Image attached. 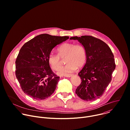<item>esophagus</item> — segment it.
I'll return each mask as SVG.
<instances>
[{"label":"esophagus","mask_w":130,"mask_h":130,"mask_svg":"<svg viewBox=\"0 0 130 130\" xmlns=\"http://www.w3.org/2000/svg\"><path fill=\"white\" fill-rule=\"evenodd\" d=\"M72 75H73V74H66V75H65L64 76L67 77H70L72 76Z\"/></svg>","instance_id":"34e87169"}]
</instances>
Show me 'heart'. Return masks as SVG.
Returning a JSON list of instances; mask_svg holds the SVG:
<instances>
[{
    "mask_svg": "<svg viewBox=\"0 0 130 130\" xmlns=\"http://www.w3.org/2000/svg\"><path fill=\"white\" fill-rule=\"evenodd\" d=\"M58 55L51 54L48 57V61L52 68L58 70L62 66L60 58H65L66 65L61 68L58 73L66 75L75 70L77 67L83 66L86 60V53L84 47L79 44L65 43L58 48Z\"/></svg>",
    "mask_w": 130,
    "mask_h": 130,
    "instance_id": "1",
    "label": "heart"
}]
</instances>
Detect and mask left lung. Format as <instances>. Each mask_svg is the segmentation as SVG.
I'll return each instance as SVG.
<instances>
[{
    "label": "left lung",
    "instance_id": "left-lung-1",
    "mask_svg": "<svg viewBox=\"0 0 130 130\" xmlns=\"http://www.w3.org/2000/svg\"><path fill=\"white\" fill-rule=\"evenodd\" d=\"M70 39L78 40L86 53V64L78 73L82 82L75 93L86 101L96 100L102 96L111 81L116 67L114 55L106 43L91 36Z\"/></svg>",
    "mask_w": 130,
    "mask_h": 130
}]
</instances>
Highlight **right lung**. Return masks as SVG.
<instances>
[{
	"label": "right lung",
	"instance_id": "add662e5",
	"mask_svg": "<svg viewBox=\"0 0 130 130\" xmlns=\"http://www.w3.org/2000/svg\"><path fill=\"white\" fill-rule=\"evenodd\" d=\"M68 39L44 34L22 46L15 62V74L24 93L42 100L54 92L60 77L52 70L48 57L55 47Z\"/></svg>",
	"mask_w": 130,
	"mask_h": 130
}]
</instances>
